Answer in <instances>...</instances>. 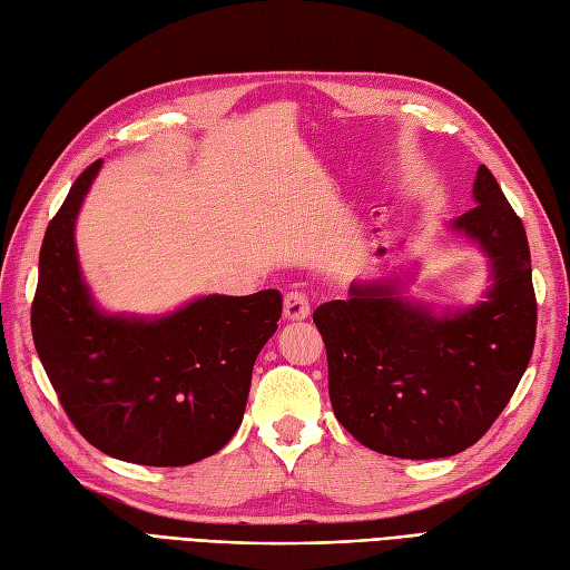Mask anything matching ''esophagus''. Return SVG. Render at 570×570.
Segmentation results:
<instances>
[{"instance_id": "obj_1", "label": "esophagus", "mask_w": 570, "mask_h": 570, "mask_svg": "<svg viewBox=\"0 0 570 570\" xmlns=\"http://www.w3.org/2000/svg\"><path fill=\"white\" fill-rule=\"evenodd\" d=\"M284 315L288 320H305L311 315V298L305 291H288V294L284 296Z\"/></svg>"}]
</instances>
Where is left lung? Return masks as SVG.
<instances>
[{"label":"left lung","mask_w":570,"mask_h":570,"mask_svg":"<svg viewBox=\"0 0 570 570\" xmlns=\"http://www.w3.org/2000/svg\"><path fill=\"white\" fill-rule=\"evenodd\" d=\"M476 207L455 228L491 257L489 301L433 317L395 286H352L317 305L334 416L361 445L404 460L450 458L474 445L513 397L537 334L528 233L487 166Z\"/></svg>","instance_id":"8db88e82"}]
</instances>
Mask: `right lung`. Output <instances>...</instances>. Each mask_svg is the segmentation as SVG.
Masks as SVG:
<instances>
[{
    "label": "right lung",
    "mask_w": 570,
    "mask_h": 570,
    "mask_svg": "<svg viewBox=\"0 0 570 570\" xmlns=\"http://www.w3.org/2000/svg\"><path fill=\"white\" fill-rule=\"evenodd\" d=\"M100 164L71 185L42 238L36 352L94 448L149 466L193 464L238 431L255 358L279 327L282 294L207 296L154 323L98 313L81 282L75 218Z\"/></svg>",
    "instance_id": "add662e5"
}]
</instances>
